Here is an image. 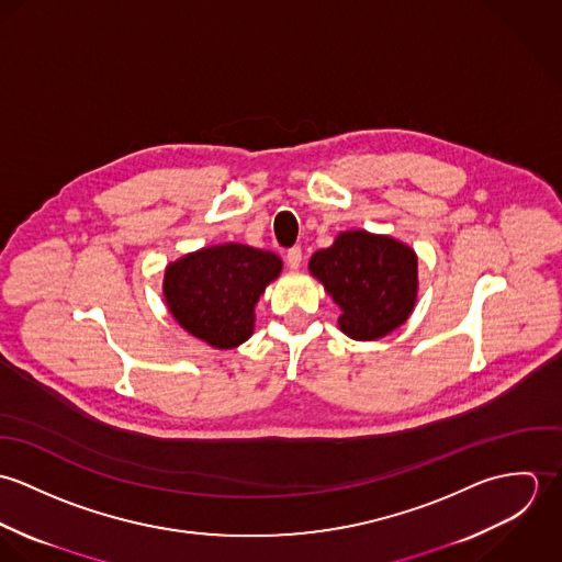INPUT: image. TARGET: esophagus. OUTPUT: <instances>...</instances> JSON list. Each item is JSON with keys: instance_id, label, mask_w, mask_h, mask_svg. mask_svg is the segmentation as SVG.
Masks as SVG:
<instances>
[{"instance_id": "obj_1", "label": "esophagus", "mask_w": 562, "mask_h": 562, "mask_svg": "<svg viewBox=\"0 0 562 562\" xmlns=\"http://www.w3.org/2000/svg\"><path fill=\"white\" fill-rule=\"evenodd\" d=\"M285 261H288V266H290V268H301V263H303V250H301V246H292V248H288V252H285Z\"/></svg>"}]
</instances>
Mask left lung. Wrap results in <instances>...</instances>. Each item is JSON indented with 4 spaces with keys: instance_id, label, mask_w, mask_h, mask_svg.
Listing matches in <instances>:
<instances>
[{
    "instance_id": "8db88e82",
    "label": "left lung",
    "mask_w": 562,
    "mask_h": 562,
    "mask_svg": "<svg viewBox=\"0 0 562 562\" xmlns=\"http://www.w3.org/2000/svg\"><path fill=\"white\" fill-rule=\"evenodd\" d=\"M310 270L339 305V328L352 339H379L413 312L417 257L402 241L346 232L312 255Z\"/></svg>"
}]
</instances>
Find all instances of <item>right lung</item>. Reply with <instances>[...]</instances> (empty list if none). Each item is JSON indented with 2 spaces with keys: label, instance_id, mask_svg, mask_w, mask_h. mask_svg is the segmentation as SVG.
<instances>
[{
  "label": "right lung",
  "instance_id": "add662e5",
  "mask_svg": "<svg viewBox=\"0 0 562 562\" xmlns=\"http://www.w3.org/2000/svg\"><path fill=\"white\" fill-rule=\"evenodd\" d=\"M279 272L274 252L244 244L210 246L166 268L164 296L188 333L214 348H236L250 337L255 303Z\"/></svg>",
  "mask_w": 562,
  "mask_h": 562
}]
</instances>
